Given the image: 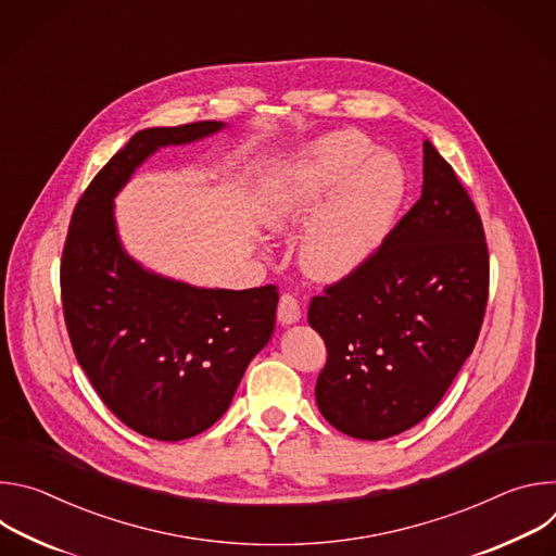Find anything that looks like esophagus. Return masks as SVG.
I'll return each mask as SVG.
<instances>
[{
	"label": "esophagus",
	"instance_id": "esophagus-1",
	"mask_svg": "<svg viewBox=\"0 0 556 556\" xmlns=\"http://www.w3.org/2000/svg\"><path fill=\"white\" fill-rule=\"evenodd\" d=\"M277 319L279 324L283 326H290V324H296L301 319V307H299V301L290 294V292H283L281 299H279V305H277Z\"/></svg>",
	"mask_w": 556,
	"mask_h": 556
}]
</instances>
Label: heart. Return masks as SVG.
<instances>
[{"label": "heart", "mask_w": 556, "mask_h": 556, "mask_svg": "<svg viewBox=\"0 0 556 556\" xmlns=\"http://www.w3.org/2000/svg\"><path fill=\"white\" fill-rule=\"evenodd\" d=\"M369 140L354 131H332L316 140L303 161L275 182L264 204L273 230H290L312 219L299 260L319 281L352 275L376 251L403 198V172L389 155H371Z\"/></svg>", "instance_id": "b5f03b06"}]
</instances>
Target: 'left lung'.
I'll return each instance as SVG.
<instances>
[{
	"instance_id": "left-lung-1",
	"label": "left lung",
	"mask_w": 556,
	"mask_h": 556,
	"mask_svg": "<svg viewBox=\"0 0 556 556\" xmlns=\"http://www.w3.org/2000/svg\"><path fill=\"white\" fill-rule=\"evenodd\" d=\"M420 200L352 275L309 301L328 350L316 405L345 435L384 440L425 420L478 343L489 301L482 217L425 140Z\"/></svg>"
}]
</instances>
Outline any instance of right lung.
<instances>
[{"label": "right lung", "instance_id": "right-lung-1", "mask_svg": "<svg viewBox=\"0 0 556 556\" xmlns=\"http://www.w3.org/2000/svg\"><path fill=\"white\" fill-rule=\"evenodd\" d=\"M217 121L134 134L78 198L61 255L70 343L108 409L140 435L178 442L215 425L270 341L279 292L193 288L147 273L121 247L114 195L157 147L215 134Z\"/></svg>", "mask_w": 556, "mask_h": 556}]
</instances>
